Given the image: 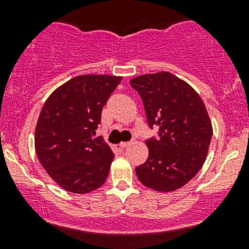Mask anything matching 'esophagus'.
Segmentation results:
<instances>
[{"label":"esophagus","mask_w":249,"mask_h":249,"mask_svg":"<svg viewBox=\"0 0 249 249\" xmlns=\"http://www.w3.org/2000/svg\"><path fill=\"white\" fill-rule=\"evenodd\" d=\"M131 143H132V142H120L119 145H120V147H122V148H126V147H129V145L131 144Z\"/></svg>","instance_id":"1"}]
</instances>
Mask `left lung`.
Wrapping results in <instances>:
<instances>
[{
    "mask_svg": "<svg viewBox=\"0 0 249 249\" xmlns=\"http://www.w3.org/2000/svg\"><path fill=\"white\" fill-rule=\"evenodd\" d=\"M142 97L150 127L159 126V139L145 141L148 159L136 167L144 187L170 193L187 184L201 170L213 127L200 95L170 72L142 74L130 80Z\"/></svg>",
    "mask_w": 249,
    "mask_h": 249,
    "instance_id": "obj_1",
    "label": "left lung"
}]
</instances>
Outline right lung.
Returning <instances> with one entry per match:
<instances>
[{
	"label": "right lung",
	"instance_id": "1",
	"mask_svg": "<svg viewBox=\"0 0 249 249\" xmlns=\"http://www.w3.org/2000/svg\"><path fill=\"white\" fill-rule=\"evenodd\" d=\"M123 77L83 74L54 90L42 107L35 131L37 158L62 189L87 194L108 177L114 154L96 135L106 105Z\"/></svg>",
	"mask_w": 249,
	"mask_h": 249
}]
</instances>
